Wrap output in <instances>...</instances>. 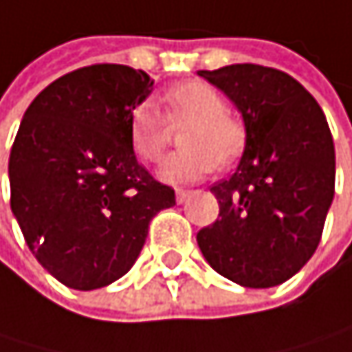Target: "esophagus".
Returning a JSON list of instances; mask_svg holds the SVG:
<instances>
[{"label":"esophagus","mask_w":352,"mask_h":352,"mask_svg":"<svg viewBox=\"0 0 352 352\" xmlns=\"http://www.w3.org/2000/svg\"><path fill=\"white\" fill-rule=\"evenodd\" d=\"M190 196V192L188 190H182V188H177L175 190V198H177V202L182 204V202H186V198Z\"/></svg>","instance_id":"obj_1"}]
</instances>
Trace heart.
Here are the masks:
<instances>
[{
    "label": "heart",
    "mask_w": 352,
    "mask_h": 352,
    "mask_svg": "<svg viewBox=\"0 0 352 352\" xmlns=\"http://www.w3.org/2000/svg\"><path fill=\"white\" fill-rule=\"evenodd\" d=\"M166 116L152 104H140L129 116V140L140 158L158 162L173 127H190L182 133L184 150L170 154L160 177L170 184L196 182L208 175L214 164L219 168L238 160L246 144V129L240 118L228 112L225 98L202 81H188L170 87L164 94Z\"/></svg>",
    "instance_id": "obj_1"
}]
</instances>
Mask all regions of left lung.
I'll use <instances>...</instances> for the list:
<instances>
[{
	"label": "left lung",
	"instance_id": "obj_1",
	"mask_svg": "<svg viewBox=\"0 0 352 352\" xmlns=\"http://www.w3.org/2000/svg\"><path fill=\"white\" fill-rule=\"evenodd\" d=\"M244 118L236 173L210 188L219 217L196 236L208 265L244 288L284 284L317 250L334 200L336 154L315 98L261 64L198 70Z\"/></svg>",
	"mask_w": 352,
	"mask_h": 352
}]
</instances>
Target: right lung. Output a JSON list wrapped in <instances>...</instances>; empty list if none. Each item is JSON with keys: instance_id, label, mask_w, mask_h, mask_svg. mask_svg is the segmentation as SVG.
I'll list each match as a JSON object with an SVG mask.
<instances>
[{"instance_id": "right-lung-1", "label": "right lung", "mask_w": 352, "mask_h": 352, "mask_svg": "<svg viewBox=\"0 0 352 352\" xmlns=\"http://www.w3.org/2000/svg\"><path fill=\"white\" fill-rule=\"evenodd\" d=\"M144 70L91 64L50 83L10 152V206L27 246L58 282L104 288L138 261L150 221L175 192L138 162L129 116L152 91Z\"/></svg>"}]
</instances>
